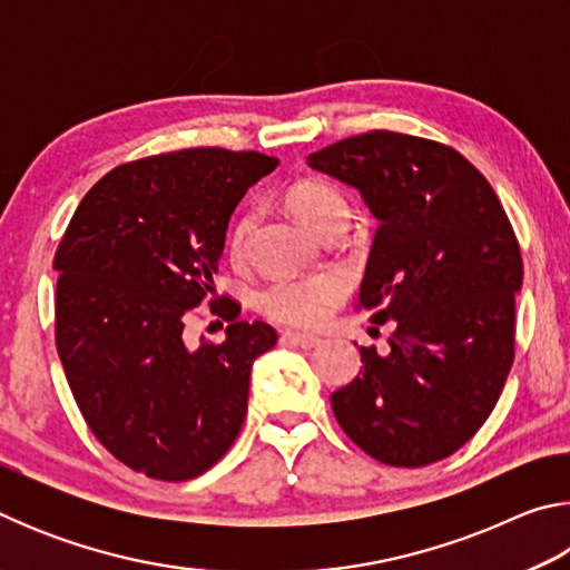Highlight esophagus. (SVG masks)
<instances>
[{
    "instance_id": "1",
    "label": "esophagus",
    "mask_w": 570,
    "mask_h": 570,
    "mask_svg": "<svg viewBox=\"0 0 570 570\" xmlns=\"http://www.w3.org/2000/svg\"><path fill=\"white\" fill-rule=\"evenodd\" d=\"M282 342H284V344H288V346H302V350H314V346L320 344L322 340H320V336H314V334L284 332V334H282Z\"/></svg>"
}]
</instances>
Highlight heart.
Here are the masks:
<instances>
[{"mask_svg":"<svg viewBox=\"0 0 570 570\" xmlns=\"http://www.w3.org/2000/svg\"><path fill=\"white\" fill-rule=\"evenodd\" d=\"M286 204L294 214L304 220L316 234L346 220V200L332 183L320 178H306L294 183L286 193ZM250 230V216H240L228 236V254L234 262L244 258L246 236ZM346 292V284L334 274L304 276V278H282L266 286L258 294V308L262 314L278 324L288 326H316L326 320L332 306L340 302Z\"/></svg>","mask_w":570,"mask_h":570,"instance_id":"heart-1","label":"heart"}]
</instances>
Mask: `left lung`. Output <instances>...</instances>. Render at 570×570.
Segmentation results:
<instances>
[{"instance_id": "left-lung-1", "label": "left lung", "mask_w": 570, "mask_h": 570, "mask_svg": "<svg viewBox=\"0 0 570 570\" xmlns=\"http://www.w3.org/2000/svg\"><path fill=\"white\" fill-rule=\"evenodd\" d=\"M306 163L380 220L356 308L394 322L390 354L360 350L334 417L384 465L445 460L485 424L513 366L523 256L505 208L465 156L417 135L370 130Z\"/></svg>"}]
</instances>
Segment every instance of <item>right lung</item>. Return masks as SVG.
I'll list each match as a JSON object with an SVG mask.
<instances>
[{
	"mask_svg": "<svg viewBox=\"0 0 570 570\" xmlns=\"http://www.w3.org/2000/svg\"><path fill=\"white\" fill-rule=\"evenodd\" d=\"M276 166L226 148L122 163L88 190L57 246L67 384L100 445L153 480L198 478L226 455L250 364L278 340L264 322H238L240 306L214 288L230 214ZM204 301L229 322L227 340L188 351L181 330Z\"/></svg>",
	"mask_w": 570,
	"mask_h": 570,
	"instance_id": "obj_1",
	"label": "right lung"
}]
</instances>
